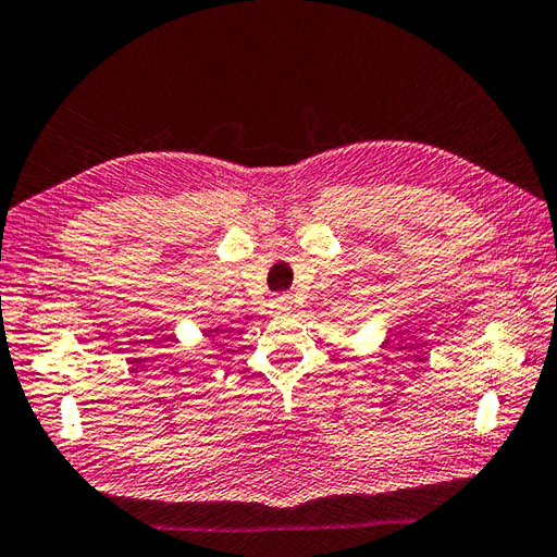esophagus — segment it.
<instances>
[{
	"label": "esophagus",
	"mask_w": 557,
	"mask_h": 557,
	"mask_svg": "<svg viewBox=\"0 0 557 557\" xmlns=\"http://www.w3.org/2000/svg\"><path fill=\"white\" fill-rule=\"evenodd\" d=\"M271 306H274L276 310H288L293 306V298L288 296V293H281V296H274Z\"/></svg>",
	"instance_id": "34e87169"
}]
</instances>
